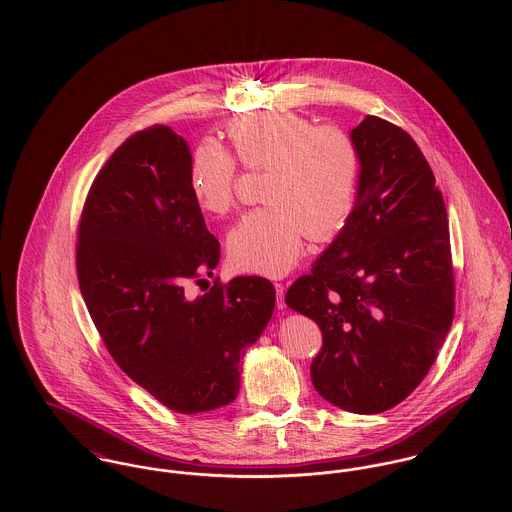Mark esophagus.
Returning a JSON list of instances; mask_svg holds the SVG:
<instances>
[{
  "label": "esophagus",
  "mask_w": 512,
  "mask_h": 512,
  "mask_svg": "<svg viewBox=\"0 0 512 512\" xmlns=\"http://www.w3.org/2000/svg\"><path fill=\"white\" fill-rule=\"evenodd\" d=\"M276 295H278V301H276L278 309H286V301H284V295H286V288H284V284H276Z\"/></svg>",
  "instance_id": "34e87169"
}]
</instances>
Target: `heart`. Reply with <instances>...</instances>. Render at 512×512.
Masks as SVG:
<instances>
[{
    "label": "heart",
    "instance_id": "obj_1",
    "mask_svg": "<svg viewBox=\"0 0 512 512\" xmlns=\"http://www.w3.org/2000/svg\"><path fill=\"white\" fill-rule=\"evenodd\" d=\"M236 157L266 169L262 201L228 232L236 268L264 276L286 274L303 250L305 232L329 238L349 219L361 173L355 142L341 130L313 124L293 112H258L228 128ZM234 159L203 142L189 161V189L211 215H224L234 199Z\"/></svg>",
    "mask_w": 512,
    "mask_h": 512
}]
</instances>
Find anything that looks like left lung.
I'll return each instance as SVG.
<instances>
[{
    "mask_svg": "<svg viewBox=\"0 0 512 512\" xmlns=\"http://www.w3.org/2000/svg\"><path fill=\"white\" fill-rule=\"evenodd\" d=\"M349 136L361 157L353 211L286 303L323 333L311 363L321 398L378 414L424 380L451 327L449 226L436 177L404 130L365 116Z\"/></svg>",
    "mask_w": 512,
    "mask_h": 512,
    "instance_id": "obj_1",
    "label": "left lung"
}]
</instances>
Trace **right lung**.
I'll return each instance as SVG.
<instances>
[{
	"label": "right lung",
	"instance_id": "add662e5",
	"mask_svg": "<svg viewBox=\"0 0 512 512\" xmlns=\"http://www.w3.org/2000/svg\"><path fill=\"white\" fill-rule=\"evenodd\" d=\"M191 157L169 126L128 138L90 187L76 248L80 292L110 355L179 414L236 398L240 359L276 305L272 282L260 276L185 292L220 260L189 189Z\"/></svg>",
	"mask_w": 512,
	"mask_h": 512
}]
</instances>
